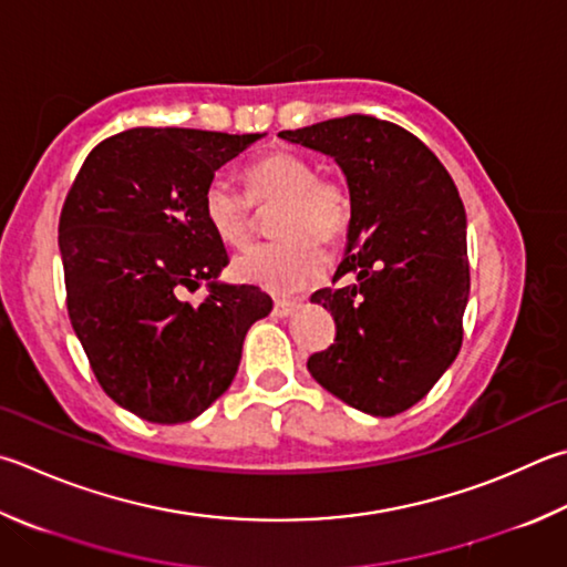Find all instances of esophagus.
<instances>
[{
  "instance_id": "obj_1",
  "label": "esophagus",
  "mask_w": 567,
  "mask_h": 567,
  "mask_svg": "<svg viewBox=\"0 0 567 567\" xmlns=\"http://www.w3.org/2000/svg\"><path fill=\"white\" fill-rule=\"evenodd\" d=\"M297 307H300V302L297 300H275V317H280V319H285V317H292L295 312H297Z\"/></svg>"
}]
</instances>
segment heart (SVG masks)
<instances>
[{"mask_svg": "<svg viewBox=\"0 0 567 567\" xmlns=\"http://www.w3.org/2000/svg\"><path fill=\"white\" fill-rule=\"evenodd\" d=\"M245 188L215 176L203 190V218L215 238L238 248L248 240L252 203H277L270 243H255L233 260L240 282L290 295L315 285L327 270L317 238L337 240L352 218V198L342 178L319 176L315 163L297 151H270L243 173Z\"/></svg>", "mask_w": 567, "mask_h": 567, "instance_id": "1", "label": "heart"}]
</instances>
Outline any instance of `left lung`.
<instances>
[{"instance_id":"1","label":"left lung","mask_w":567,"mask_h":567,"mask_svg":"<svg viewBox=\"0 0 567 567\" xmlns=\"http://www.w3.org/2000/svg\"><path fill=\"white\" fill-rule=\"evenodd\" d=\"M332 156L352 198L344 260L312 302L332 312L334 344L307 359L329 394L372 416H394L454 364L468 302L466 210L441 161L414 133L374 116L282 131Z\"/></svg>"}]
</instances>
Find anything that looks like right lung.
<instances>
[{
  "instance_id": "obj_1",
  "label": "right lung",
  "mask_w": 567,
  "mask_h": 567,
  "mask_svg": "<svg viewBox=\"0 0 567 567\" xmlns=\"http://www.w3.org/2000/svg\"><path fill=\"white\" fill-rule=\"evenodd\" d=\"M265 133L128 128L89 153L59 220L71 327L101 389L151 424H183L228 391L272 300L218 282L225 245L203 218L215 171ZM200 279L198 306L177 292Z\"/></svg>"
}]
</instances>
